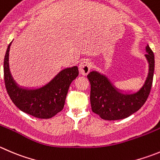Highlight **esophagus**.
Instances as JSON below:
<instances>
[{"mask_svg":"<svg viewBox=\"0 0 160 160\" xmlns=\"http://www.w3.org/2000/svg\"><path fill=\"white\" fill-rule=\"evenodd\" d=\"M92 62L89 61H84V62H81L79 65V72H80V75L87 76L92 69Z\"/></svg>","mask_w":160,"mask_h":160,"instance_id":"esophagus-1","label":"esophagus"}]
</instances>
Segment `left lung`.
<instances>
[{
  "label": "left lung",
  "mask_w": 160,
  "mask_h": 160,
  "mask_svg": "<svg viewBox=\"0 0 160 160\" xmlns=\"http://www.w3.org/2000/svg\"><path fill=\"white\" fill-rule=\"evenodd\" d=\"M146 52L148 74L143 87L136 93H122L106 76L96 71L91 72L88 75L91 83L92 110L101 118L108 121L125 118L137 112L146 102L152 88L155 69L154 53L148 45L146 46Z\"/></svg>",
  "instance_id": "8db88e82"
}]
</instances>
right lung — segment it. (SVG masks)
<instances>
[{
	"label": "right lung",
	"instance_id": "add662e5",
	"mask_svg": "<svg viewBox=\"0 0 160 160\" xmlns=\"http://www.w3.org/2000/svg\"><path fill=\"white\" fill-rule=\"evenodd\" d=\"M11 43L4 60V83L10 98L24 113L38 118H51L64 108L70 84L78 77V68L73 66L62 70L51 81L40 88H22L13 80L9 71L8 53Z\"/></svg>",
	"mask_w": 160,
	"mask_h": 160
}]
</instances>
